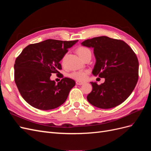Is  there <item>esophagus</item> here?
<instances>
[{
    "mask_svg": "<svg viewBox=\"0 0 151 151\" xmlns=\"http://www.w3.org/2000/svg\"><path fill=\"white\" fill-rule=\"evenodd\" d=\"M85 83L84 82H81V81H76V84H77V85H83V84H84Z\"/></svg>",
    "mask_w": 151,
    "mask_h": 151,
    "instance_id": "obj_1",
    "label": "esophagus"
}]
</instances>
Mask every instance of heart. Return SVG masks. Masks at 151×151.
I'll return each instance as SVG.
<instances>
[{
    "label": "heart",
    "mask_w": 151,
    "mask_h": 151,
    "mask_svg": "<svg viewBox=\"0 0 151 151\" xmlns=\"http://www.w3.org/2000/svg\"><path fill=\"white\" fill-rule=\"evenodd\" d=\"M77 53L81 58L83 59L84 57L88 55V54H91V51L86 47H79L77 49ZM89 73L88 70H77V71H73L70 73L69 77L72 79H75L77 81H84L87 78V76Z\"/></svg>",
    "instance_id": "heart-1"
}]
</instances>
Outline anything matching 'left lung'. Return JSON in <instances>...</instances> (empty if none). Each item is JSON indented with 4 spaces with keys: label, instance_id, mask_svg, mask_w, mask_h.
<instances>
[{
    "label": "left lung",
    "instance_id": "obj_1",
    "mask_svg": "<svg viewBox=\"0 0 151 151\" xmlns=\"http://www.w3.org/2000/svg\"><path fill=\"white\" fill-rule=\"evenodd\" d=\"M81 45L94 49L96 63L92 74L105 79L100 85L91 82L93 89L87 96L89 103L109 109L124 102L139 78V61L134 52L123 41L105 36L86 40Z\"/></svg>",
    "mask_w": 151,
    "mask_h": 151
}]
</instances>
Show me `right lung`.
<instances>
[{
	"mask_svg": "<svg viewBox=\"0 0 151 151\" xmlns=\"http://www.w3.org/2000/svg\"><path fill=\"white\" fill-rule=\"evenodd\" d=\"M77 42L47 40L28 45L17 57L14 81L22 97L31 106L49 110L66 101L75 81L64 77L56 84L50 77L52 73L60 74V60Z\"/></svg>",
	"mask_w": 151,
	"mask_h": 151,
	"instance_id": "right-lung-1",
	"label": "right lung"
}]
</instances>
